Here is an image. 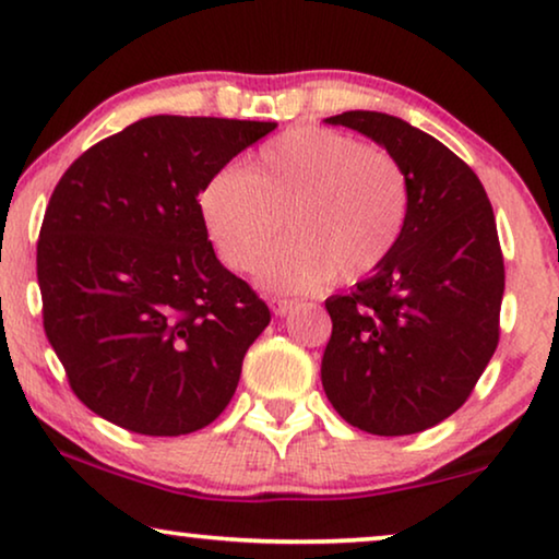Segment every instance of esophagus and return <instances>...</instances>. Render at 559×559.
Listing matches in <instances>:
<instances>
[{"mask_svg": "<svg viewBox=\"0 0 559 559\" xmlns=\"http://www.w3.org/2000/svg\"><path fill=\"white\" fill-rule=\"evenodd\" d=\"M295 305H297V302L289 300V297H274V300H272V312H274V316H277V318H285L287 312L295 308Z\"/></svg>", "mask_w": 559, "mask_h": 559, "instance_id": "esophagus-1", "label": "esophagus"}]
</instances>
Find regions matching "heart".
I'll return each mask as SVG.
<instances>
[{
	"label": "heart",
	"instance_id": "b5f03b06",
	"mask_svg": "<svg viewBox=\"0 0 559 559\" xmlns=\"http://www.w3.org/2000/svg\"><path fill=\"white\" fill-rule=\"evenodd\" d=\"M198 203L221 262L236 272L254 270L285 216L289 239L264 257L259 282L310 293L386 262L407 226L409 182L386 150L333 129L293 127L243 170L213 175Z\"/></svg>",
	"mask_w": 559,
	"mask_h": 559
}]
</instances>
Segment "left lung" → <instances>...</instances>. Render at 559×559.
<instances>
[{
	"label": "left lung",
	"mask_w": 559,
	"mask_h": 559,
	"mask_svg": "<svg viewBox=\"0 0 559 559\" xmlns=\"http://www.w3.org/2000/svg\"><path fill=\"white\" fill-rule=\"evenodd\" d=\"M400 159L409 216L371 277L333 295L320 379L333 409L371 435H415L461 409L499 346L503 257L478 175L445 144L381 111H343Z\"/></svg>",
	"instance_id": "8db88e82"
}]
</instances>
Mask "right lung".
I'll return each mask as SVG.
<instances>
[{
  "mask_svg": "<svg viewBox=\"0 0 559 559\" xmlns=\"http://www.w3.org/2000/svg\"><path fill=\"white\" fill-rule=\"evenodd\" d=\"M274 121L147 117L83 152L37 241L43 325L73 394L175 438L231 402L270 308L216 259L198 195Z\"/></svg>",
  "mask_w": 559,
  "mask_h": 559,
  "instance_id": "obj_1",
  "label": "right lung"
}]
</instances>
